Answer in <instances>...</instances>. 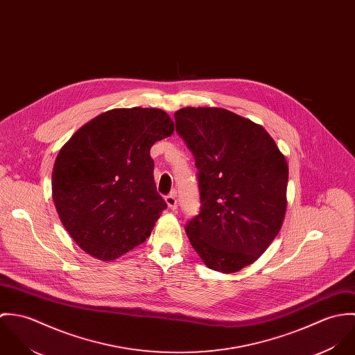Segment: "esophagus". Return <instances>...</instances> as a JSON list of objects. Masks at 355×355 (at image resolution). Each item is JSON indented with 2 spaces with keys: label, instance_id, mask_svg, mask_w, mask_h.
<instances>
[{
  "label": "esophagus",
  "instance_id": "obj_1",
  "mask_svg": "<svg viewBox=\"0 0 355 355\" xmlns=\"http://www.w3.org/2000/svg\"><path fill=\"white\" fill-rule=\"evenodd\" d=\"M165 202H166V205H168L171 209H173V210L178 207V201H176L175 194H169V196H166V197H165Z\"/></svg>",
  "mask_w": 355,
  "mask_h": 355
}]
</instances>
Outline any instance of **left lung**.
Masks as SVG:
<instances>
[{"mask_svg": "<svg viewBox=\"0 0 355 355\" xmlns=\"http://www.w3.org/2000/svg\"><path fill=\"white\" fill-rule=\"evenodd\" d=\"M176 131L196 157L201 210L186 234L205 265L234 273L279 234L288 165L262 125L221 107H183Z\"/></svg>", "mask_w": 355, "mask_h": 355, "instance_id": "8db88e82", "label": "left lung"}]
</instances>
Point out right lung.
<instances>
[{"instance_id": "add662e5", "label": "right lung", "mask_w": 355, "mask_h": 355, "mask_svg": "<svg viewBox=\"0 0 355 355\" xmlns=\"http://www.w3.org/2000/svg\"><path fill=\"white\" fill-rule=\"evenodd\" d=\"M173 132L161 109H112L79 128L57 154L51 196L76 245L112 261L144 243L166 203L150 149Z\"/></svg>"}]
</instances>
